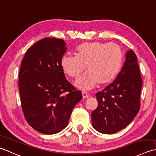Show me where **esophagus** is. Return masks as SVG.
Listing matches in <instances>:
<instances>
[{"label": "esophagus", "instance_id": "obj_1", "mask_svg": "<svg viewBox=\"0 0 156 156\" xmlns=\"http://www.w3.org/2000/svg\"><path fill=\"white\" fill-rule=\"evenodd\" d=\"M82 96H83V99H85V98L89 97V95L87 94V92H85V91L82 92Z\"/></svg>", "mask_w": 156, "mask_h": 156}]
</instances>
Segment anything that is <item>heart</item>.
Wrapping results in <instances>:
<instances>
[{
  "label": "heart",
  "instance_id": "b5f03b06",
  "mask_svg": "<svg viewBox=\"0 0 156 156\" xmlns=\"http://www.w3.org/2000/svg\"><path fill=\"white\" fill-rule=\"evenodd\" d=\"M77 55H64L60 65L65 73L77 77L85 69L87 72L80 76L75 85L83 91H87L98 83H110L118 75L121 66V48L114 42H85L76 50Z\"/></svg>",
  "mask_w": 156,
  "mask_h": 156
}]
</instances>
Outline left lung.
I'll list each match as a JSON object with an SVG mask.
<instances>
[{
	"label": "left lung",
	"instance_id": "1",
	"mask_svg": "<svg viewBox=\"0 0 156 156\" xmlns=\"http://www.w3.org/2000/svg\"><path fill=\"white\" fill-rule=\"evenodd\" d=\"M125 57L115 80L96 95L98 105L91 113L92 126L104 134L116 133L125 128L140 108L142 79L137 58L131 49Z\"/></svg>",
	"mask_w": 156,
	"mask_h": 156
}]
</instances>
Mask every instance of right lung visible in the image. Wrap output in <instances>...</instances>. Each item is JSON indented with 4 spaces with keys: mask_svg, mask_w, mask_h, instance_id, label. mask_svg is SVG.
I'll list each match as a JSON object with an SVG mask.
<instances>
[{
    "mask_svg": "<svg viewBox=\"0 0 156 156\" xmlns=\"http://www.w3.org/2000/svg\"><path fill=\"white\" fill-rule=\"evenodd\" d=\"M66 49L63 40L46 37L30 48L21 62L18 84L22 110L27 123L43 134L64 129L82 99L60 65Z\"/></svg>",
    "mask_w": 156,
    "mask_h": 156,
    "instance_id": "1",
    "label": "right lung"
}]
</instances>
